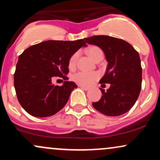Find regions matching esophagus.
I'll list each match as a JSON object with an SVG mask.
<instances>
[{"label":"esophagus","instance_id":"34e87169","mask_svg":"<svg viewBox=\"0 0 160 160\" xmlns=\"http://www.w3.org/2000/svg\"><path fill=\"white\" fill-rule=\"evenodd\" d=\"M80 87L82 89H83V90H85V91H88L89 89L88 87H86V86H80Z\"/></svg>","mask_w":160,"mask_h":160}]
</instances>
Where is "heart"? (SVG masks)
I'll use <instances>...</instances> for the list:
<instances>
[{
  "mask_svg": "<svg viewBox=\"0 0 160 160\" xmlns=\"http://www.w3.org/2000/svg\"><path fill=\"white\" fill-rule=\"evenodd\" d=\"M87 53L92 59L95 61L100 53H102V49L98 47H91L87 49ZM78 58V52H74L69 58L68 67L73 68L76 65L77 60ZM99 74L96 72H86V71H79L73 76V80L81 86H89L92 85L98 80Z\"/></svg>",
  "mask_w": 160,
  "mask_h": 160,
  "instance_id": "b5f03b06",
  "label": "heart"
}]
</instances>
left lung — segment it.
Masks as SVG:
<instances>
[{
	"label": "left lung",
	"mask_w": 160,
	"mask_h": 160,
	"mask_svg": "<svg viewBox=\"0 0 160 160\" xmlns=\"http://www.w3.org/2000/svg\"><path fill=\"white\" fill-rule=\"evenodd\" d=\"M85 40L100 47L108 63L99 82L111 86L106 92L100 88L102 98L92 103L93 108L111 117L123 114L132 108L141 92L142 68L138 52L128 42L113 37L92 36Z\"/></svg>",
	"instance_id": "1"
}]
</instances>
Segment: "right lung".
<instances>
[{"label": "right lung", "mask_w": 160, "mask_h": 160, "mask_svg": "<svg viewBox=\"0 0 160 160\" xmlns=\"http://www.w3.org/2000/svg\"><path fill=\"white\" fill-rule=\"evenodd\" d=\"M86 38L73 41L47 40L31 46L19 56L14 74V87L19 104L29 114L47 117L65 107L78 86L68 81V61L75 52L86 47ZM62 78V86L52 83Z\"/></svg>", "instance_id": "right-lung-1"}]
</instances>
